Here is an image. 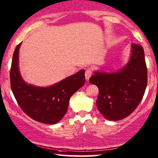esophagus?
<instances>
[{"label": "esophagus", "instance_id": "obj_1", "mask_svg": "<svg viewBox=\"0 0 158 158\" xmlns=\"http://www.w3.org/2000/svg\"><path fill=\"white\" fill-rule=\"evenodd\" d=\"M92 70L91 69H87L86 72H85V77H86V81H88L89 79L90 78V77L92 76Z\"/></svg>", "mask_w": 158, "mask_h": 158}]
</instances>
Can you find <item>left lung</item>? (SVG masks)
I'll return each instance as SVG.
<instances>
[{
    "mask_svg": "<svg viewBox=\"0 0 158 158\" xmlns=\"http://www.w3.org/2000/svg\"><path fill=\"white\" fill-rule=\"evenodd\" d=\"M99 89L96 101L106 119L119 120L127 118L138 107L147 86V68L141 46L132 44L131 56L117 72H94L89 78Z\"/></svg>",
    "mask_w": 158,
    "mask_h": 158,
    "instance_id": "obj_1",
    "label": "left lung"
}]
</instances>
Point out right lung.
I'll list each match as a JSON object with an SVG mask.
<instances>
[{"label": "right lung", "instance_id": "1", "mask_svg": "<svg viewBox=\"0 0 158 158\" xmlns=\"http://www.w3.org/2000/svg\"><path fill=\"white\" fill-rule=\"evenodd\" d=\"M21 43L13 54L10 84L18 105L28 116L40 123L55 124L67 112L72 95L84 85L85 70L82 69L52 86L41 87L28 84L20 73L18 60Z\"/></svg>", "mask_w": 158, "mask_h": 158}]
</instances>
